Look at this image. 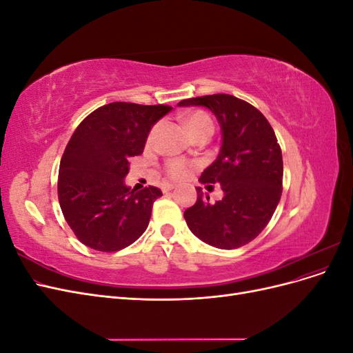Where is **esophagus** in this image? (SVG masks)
<instances>
[{
	"label": "esophagus",
	"mask_w": 353,
	"mask_h": 353,
	"mask_svg": "<svg viewBox=\"0 0 353 353\" xmlns=\"http://www.w3.org/2000/svg\"><path fill=\"white\" fill-rule=\"evenodd\" d=\"M174 188H176L175 184H163V185H162V191H163V193H169V191H172Z\"/></svg>",
	"instance_id": "1"
}]
</instances>
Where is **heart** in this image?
I'll return each mask as SVG.
<instances>
[{
  "label": "heart",
  "mask_w": 353,
  "mask_h": 353,
  "mask_svg": "<svg viewBox=\"0 0 353 353\" xmlns=\"http://www.w3.org/2000/svg\"><path fill=\"white\" fill-rule=\"evenodd\" d=\"M183 123L190 137H194L203 132H213V122L210 119V116L201 110H196L185 114L183 117ZM153 134L154 130L152 131L150 138L153 137ZM166 170L168 175L172 176L174 179H183L190 172V165L184 162V160H172V162L168 165Z\"/></svg>",
  "instance_id": "b5f03b06"
}]
</instances>
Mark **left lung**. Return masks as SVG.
I'll return each instance as SVG.
<instances>
[{
    "label": "left lung",
    "instance_id": "8db88e82",
    "mask_svg": "<svg viewBox=\"0 0 353 353\" xmlns=\"http://www.w3.org/2000/svg\"><path fill=\"white\" fill-rule=\"evenodd\" d=\"M203 105L216 116L222 144L215 162L200 183L221 184L223 197L209 203L197 187V201L184 212L197 239L218 249H237L268 225L283 191V156L266 117L248 101L230 94H213L179 101Z\"/></svg>",
    "mask_w": 353,
    "mask_h": 353
}]
</instances>
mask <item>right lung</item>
Wrapping results in <instances>:
<instances>
[{"mask_svg": "<svg viewBox=\"0 0 353 353\" xmlns=\"http://www.w3.org/2000/svg\"><path fill=\"white\" fill-rule=\"evenodd\" d=\"M172 108L110 103L79 123L63 153L59 201L78 240L99 252H117L147 230L157 187L141 191L125 184L128 159L140 156L157 121Z\"/></svg>", "mask_w": 353, "mask_h": 353, "instance_id": "right-lung-1", "label": "right lung"}]
</instances>
